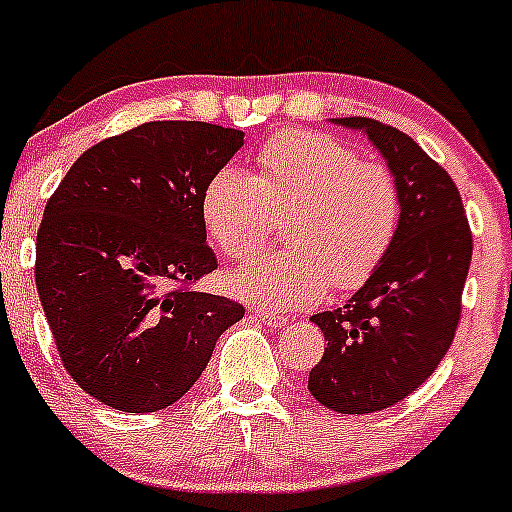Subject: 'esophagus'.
<instances>
[{
	"instance_id": "1",
	"label": "esophagus",
	"mask_w": 512,
	"mask_h": 512,
	"mask_svg": "<svg viewBox=\"0 0 512 512\" xmlns=\"http://www.w3.org/2000/svg\"><path fill=\"white\" fill-rule=\"evenodd\" d=\"M251 313H254V318L261 320V323H266L271 330H281L288 325V318H281V315H276V313H268V310L251 308Z\"/></svg>"
}]
</instances>
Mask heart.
Masks as SVG:
<instances>
[{
	"mask_svg": "<svg viewBox=\"0 0 512 512\" xmlns=\"http://www.w3.org/2000/svg\"><path fill=\"white\" fill-rule=\"evenodd\" d=\"M286 217V249L226 276V288L266 310L320 303L330 283L360 288L384 261L402 221L397 177L325 133L283 130L256 155V172H214L202 194L207 236L234 261L256 256Z\"/></svg>",
	"mask_w": 512,
	"mask_h": 512,
	"instance_id": "1",
	"label": "heart"
}]
</instances>
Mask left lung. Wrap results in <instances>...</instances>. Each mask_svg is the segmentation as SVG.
<instances>
[{
  "mask_svg": "<svg viewBox=\"0 0 512 512\" xmlns=\"http://www.w3.org/2000/svg\"><path fill=\"white\" fill-rule=\"evenodd\" d=\"M360 130L387 160L402 194L392 249L342 308L313 315L323 360L308 389L337 414H372L402 402L444 360L461 318L473 239L449 172L402 130L372 118H333Z\"/></svg>",
  "mask_w": 512,
  "mask_h": 512,
  "instance_id": "left-lung-1",
  "label": "left lung"
}]
</instances>
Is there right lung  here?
Segmentation results:
<instances>
[{"instance_id": "right-lung-1", "label": "right lung", "mask_w": 512, "mask_h": 512, "mask_svg": "<svg viewBox=\"0 0 512 512\" xmlns=\"http://www.w3.org/2000/svg\"><path fill=\"white\" fill-rule=\"evenodd\" d=\"M244 133L155 120L83 152L36 234V288L66 372L98 402L157 412L189 392L244 305L192 283L217 268L202 194Z\"/></svg>"}]
</instances>
